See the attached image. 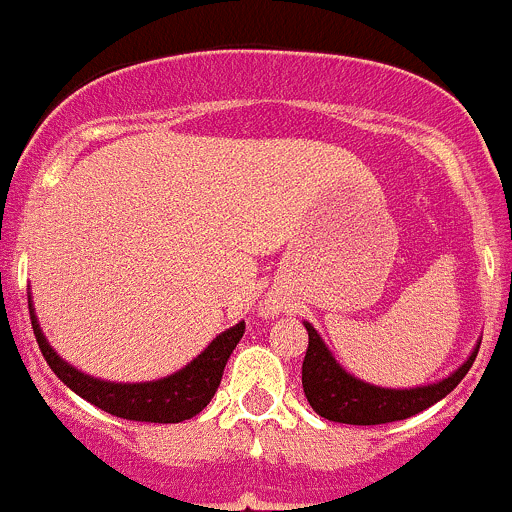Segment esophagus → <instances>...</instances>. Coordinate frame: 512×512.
<instances>
[{"label": "esophagus", "instance_id": "obj_1", "mask_svg": "<svg viewBox=\"0 0 512 512\" xmlns=\"http://www.w3.org/2000/svg\"><path fill=\"white\" fill-rule=\"evenodd\" d=\"M268 311H273V308H271V306H268Z\"/></svg>", "mask_w": 512, "mask_h": 512}]
</instances>
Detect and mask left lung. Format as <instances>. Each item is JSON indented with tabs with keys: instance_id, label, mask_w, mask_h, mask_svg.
Masks as SVG:
<instances>
[{
	"instance_id": "8db88e82",
	"label": "left lung",
	"mask_w": 512,
	"mask_h": 512,
	"mask_svg": "<svg viewBox=\"0 0 512 512\" xmlns=\"http://www.w3.org/2000/svg\"><path fill=\"white\" fill-rule=\"evenodd\" d=\"M303 326L308 331V348L301 368L303 393L318 416L348 423V426H381V423L403 421V418L426 411L463 381L480 348L475 346L468 361L443 381L416 388H381L351 376L333 358L316 328L311 323H303Z\"/></svg>"
}]
</instances>
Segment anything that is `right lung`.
Instances as JSON below:
<instances>
[{
    "mask_svg": "<svg viewBox=\"0 0 512 512\" xmlns=\"http://www.w3.org/2000/svg\"><path fill=\"white\" fill-rule=\"evenodd\" d=\"M29 316H32L34 336H37L39 348H42L44 361L49 363V368L57 373L64 386H69L77 396H82L91 406L111 413V416L141 423H181L204 411L211 398H214L221 376H224L226 361L234 353L236 343L241 341L246 328L244 321L226 328L189 366L171 373V376L159 378V381L111 383L86 376V373L77 371V368L69 366L67 361L57 356V351L49 346L42 328H39L32 308V296H29Z\"/></svg>",
    "mask_w": 512,
    "mask_h": 512,
    "instance_id": "obj_1",
    "label": "right lung"
}]
</instances>
